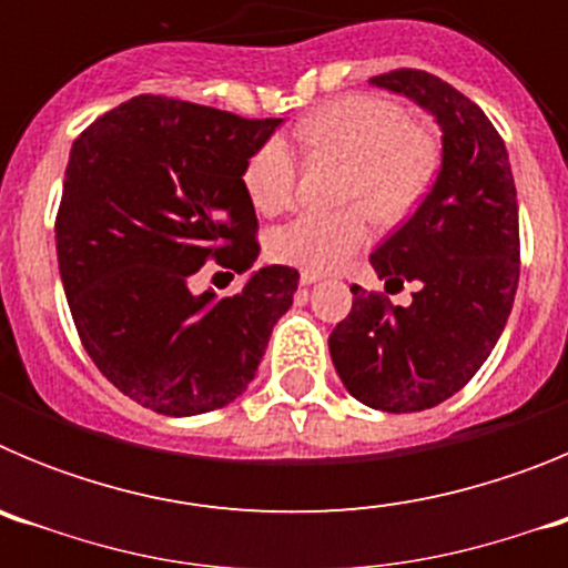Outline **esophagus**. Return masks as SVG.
<instances>
[{
  "label": "esophagus",
  "mask_w": 568,
  "mask_h": 568,
  "mask_svg": "<svg viewBox=\"0 0 568 568\" xmlns=\"http://www.w3.org/2000/svg\"><path fill=\"white\" fill-rule=\"evenodd\" d=\"M315 281H321V273H310V270H304V273H301V284H304V287L315 284Z\"/></svg>",
  "instance_id": "obj_1"
}]
</instances>
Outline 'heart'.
<instances>
[{
  "label": "heart",
  "instance_id": "b5f03b06",
  "mask_svg": "<svg viewBox=\"0 0 568 568\" xmlns=\"http://www.w3.org/2000/svg\"><path fill=\"white\" fill-rule=\"evenodd\" d=\"M310 150L349 159L338 213H304L270 235V255L281 264L329 273L373 239V213L395 224L420 204L438 173V144L415 128L400 104L378 97H344L298 124ZM244 190L258 213L275 215L295 199V159L284 139L261 142L244 168Z\"/></svg>",
  "mask_w": 568,
  "mask_h": 568
}]
</instances>
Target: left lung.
<instances>
[{"label":"left lung","instance_id":"1","mask_svg":"<svg viewBox=\"0 0 568 568\" xmlns=\"http://www.w3.org/2000/svg\"><path fill=\"white\" fill-rule=\"evenodd\" d=\"M369 84L435 115L440 173L413 219L369 255L378 278L418 281L413 304L353 287L329 355L361 404L420 413L464 389L504 333L520 275L518 193L504 139L453 84L409 68Z\"/></svg>","mask_w":568,"mask_h":568}]
</instances>
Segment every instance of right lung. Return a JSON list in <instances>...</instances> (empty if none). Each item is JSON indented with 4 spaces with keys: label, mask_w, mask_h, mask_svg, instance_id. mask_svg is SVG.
<instances>
[{
    "label": "right lung",
    "mask_w": 568,
    "mask_h": 568,
    "mask_svg": "<svg viewBox=\"0 0 568 568\" xmlns=\"http://www.w3.org/2000/svg\"><path fill=\"white\" fill-rule=\"evenodd\" d=\"M278 124L144 93L70 148L57 215L70 315L99 373L153 413L239 398L293 304L298 270L281 264L227 298L187 284L207 258L235 273L258 258L244 168Z\"/></svg>",
    "instance_id": "right-lung-1"
}]
</instances>
